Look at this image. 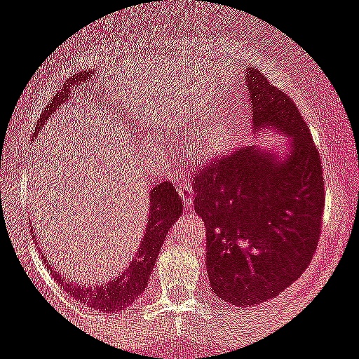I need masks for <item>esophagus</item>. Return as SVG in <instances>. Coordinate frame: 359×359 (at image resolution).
Returning a JSON list of instances; mask_svg holds the SVG:
<instances>
[{
	"label": "esophagus",
	"instance_id": "1",
	"mask_svg": "<svg viewBox=\"0 0 359 359\" xmlns=\"http://www.w3.org/2000/svg\"><path fill=\"white\" fill-rule=\"evenodd\" d=\"M177 194H180V197H182V201L187 204V206L192 204L194 190L189 183H180V185H177Z\"/></svg>",
	"mask_w": 359,
	"mask_h": 359
}]
</instances>
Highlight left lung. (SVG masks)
I'll return each instance as SVG.
<instances>
[{
  "mask_svg": "<svg viewBox=\"0 0 359 359\" xmlns=\"http://www.w3.org/2000/svg\"><path fill=\"white\" fill-rule=\"evenodd\" d=\"M252 132L271 128L282 148L245 146L204 163L194 208L206 224V271L218 298L254 306L302 276L320 234L324 182L319 151L291 98L259 70L245 72Z\"/></svg>",
  "mask_w": 359,
  "mask_h": 359,
  "instance_id": "1",
  "label": "left lung"
}]
</instances>
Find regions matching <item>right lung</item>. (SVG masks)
Here are the masks:
<instances>
[{"label": "right lung", "mask_w": 359, "mask_h": 359, "mask_svg": "<svg viewBox=\"0 0 359 359\" xmlns=\"http://www.w3.org/2000/svg\"><path fill=\"white\" fill-rule=\"evenodd\" d=\"M72 86L74 84H70V88H68L65 100L70 98L68 95H72ZM54 112H56V109H50V112L40 116V121L35 128V139L42 132L43 125L47 123V119H50ZM183 206L185 204H183L182 197L177 196L176 189L170 185V182H162L160 185H156L149 192L148 224H146L144 229V236L141 238V245L137 247L135 254L132 255L130 262L123 268V271L118 276H114V278L104 282V284H75L72 280H67V276L60 269H56V266L50 264V261L46 257L43 252H40V255L46 261V266L53 273L54 278L57 282H63L70 289V292H75V296H77V299H81V303H88V306H93L95 310L102 313L118 312V310H123L128 305H132L144 292L151 271L155 269V262L160 254V248H162L163 241H165L174 222L182 217ZM35 241L39 240L35 238Z\"/></svg>", "instance_id": "1"}]
</instances>
